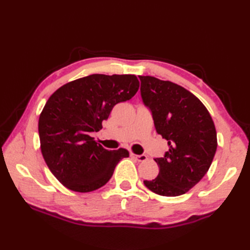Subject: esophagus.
<instances>
[{
  "instance_id": "34e87169",
  "label": "esophagus",
  "mask_w": 250,
  "mask_h": 250,
  "mask_svg": "<svg viewBox=\"0 0 250 250\" xmlns=\"http://www.w3.org/2000/svg\"><path fill=\"white\" fill-rule=\"evenodd\" d=\"M130 156H131L132 158H135L136 160L139 161V162H144V161L147 160V156H146V155H135V153L131 152Z\"/></svg>"
}]
</instances>
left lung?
I'll use <instances>...</instances> for the list:
<instances>
[{
  "label": "left lung",
  "instance_id": "obj_1",
  "mask_svg": "<svg viewBox=\"0 0 250 250\" xmlns=\"http://www.w3.org/2000/svg\"><path fill=\"white\" fill-rule=\"evenodd\" d=\"M143 103L151 111L158 134L168 150L156 158L159 175L144 180L152 192L178 196L204 177L217 150L214 121L201 101L187 89L152 76H139Z\"/></svg>",
  "mask_w": 250,
  "mask_h": 250
}]
</instances>
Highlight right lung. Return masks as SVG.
<instances>
[{
	"mask_svg": "<svg viewBox=\"0 0 250 250\" xmlns=\"http://www.w3.org/2000/svg\"><path fill=\"white\" fill-rule=\"evenodd\" d=\"M139 87L135 75L93 74L52 93L41 113L39 134L47 167L63 186L76 192L97 190L113 176L121 159L129 157L125 148L107 150L90 135Z\"/></svg>",
	"mask_w": 250,
	"mask_h": 250,
	"instance_id": "1",
	"label": "right lung"
}]
</instances>
